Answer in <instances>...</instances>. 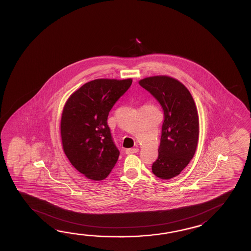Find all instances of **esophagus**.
<instances>
[{"instance_id":"34e87169","label":"esophagus","mask_w":251,"mask_h":251,"mask_svg":"<svg viewBox=\"0 0 251 251\" xmlns=\"http://www.w3.org/2000/svg\"><path fill=\"white\" fill-rule=\"evenodd\" d=\"M138 151V148H131V149L126 150V154H133V153H137Z\"/></svg>"}]
</instances>
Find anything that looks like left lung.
Instances as JSON below:
<instances>
[{"mask_svg":"<svg viewBox=\"0 0 251 251\" xmlns=\"http://www.w3.org/2000/svg\"><path fill=\"white\" fill-rule=\"evenodd\" d=\"M139 84L163 109L159 156L151 170L155 176L171 179L180 174L196 152L199 135L198 109L189 91L176 79L153 76L140 80Z\"/></svg>","mask_w":251,"mask_h":251,"instance_id":"1","label":"left lung"}]
</instances>
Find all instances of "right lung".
Listing matches in <instances>:
<instances>
[{
    "instance_id": "add662e5",
    "label": "right lung",
    "mask_w": 251,
    "mask_h": 251,
    "mask_svg": "<svg viewBox=\"0 0 251 251\" xmlns=\"http://www.w3.org/2000/svg\"><path fill=\"white\" fill-rule=\"evenodd\" d=\"M131 84L132 79L91 80L74 92L64 105L61 118L64 153L89 179H105L118 161L119 151L107 117Z\"/></svg>"
}]
</instances>
